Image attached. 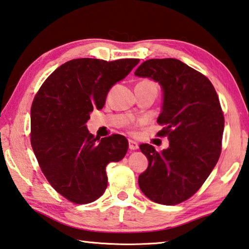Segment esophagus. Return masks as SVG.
Listing matches in <instances>:
<instances>
[{"label":"esophagus","instance_id":"esophagus-1","mask_svg":"<svg viewBox=\"0 0 249 249\" xmlns=\"http://www.w3.org/2000/svg\"><path fill=\"white\" fill-rule=\"evenodd\" d=\"M128 147H129L130 150H136V149H138V143L135 142V140L129 139L128 140Z\"/></svg>","mask_w":249,"mask_h":249}]
</instances>
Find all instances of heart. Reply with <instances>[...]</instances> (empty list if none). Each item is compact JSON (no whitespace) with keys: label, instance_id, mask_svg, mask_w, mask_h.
Returning a JSON list of instances; mask_svg holds the SVG:
<instances>
[{"label":"heart","instance_id":"heart-1","mask_svg":"<svg viewBox=\"0 0 249 249\" xmlns=\"http://www.w3.org/2000/svg\"><path fill=\"white\" fill-rule=\"evenodd\" d=\"M136 87H140V88H144V89H155L158 91V85L152 81L150 79H142L140 80L139 83L136 85Z\"/></svg>","mask_w":249,"mask_h":249}]
</instances>
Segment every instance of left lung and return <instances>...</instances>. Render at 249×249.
Wrapping results in <instances>:
<instances>
[{"instance_id": "8db88e82", "label": "left lung", "mask_w": 249, "mask_h": 249, "mask_svg": "<svg viewBox=\"0 0 249 249\" xmlns=\"http://www.w3.org/2000/svg\"><path fill=\"white\" fill-rule=\"evenodd\" d=\"M135 75L161 85L163 106L157 122L163 128L158 136L170 140L162 152L139 146L148 159L139 187L152 201L178 205L202 186L220 158L224 115L219 97L205 75L176 58L147 60Z\"/></svg>"}]
</instances>
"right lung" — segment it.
Returning <instances> with one entry per match:
<instances>
[{
	"label": "right lung",
	"instance_id": "1",
	"mask_svg": "<svg viewBox=\"0 0 249 249\" xmlns=\"http://www.w3.org/2000/svg\"><path fill=\"white\" fill-rule=\"evenodd\" d=\"M138 62L75 58L57 67L36 94L30 111L31 147L48 182L67 200L85 205L101 197L107 186V165L127 152L124 136L99 139L86 123L93 109L105 106L112 86Z\"/></svg>",
	"mask_w": 249,
	"mask_h": 249
}]
</instances>
